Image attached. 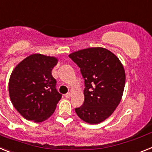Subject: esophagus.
<instances>
[{"mask_svg":"<svg viewBox=\"0 0 152 152\" xmlns=\"http://www.w3.org/2000/svg\"><path fill=\"white\" fill-rule=\"evenodd\" d=\"M70 96H71V93H69V92H68V93L65 94V97H66V98H67V99L69 98Z\"/></svg>","mask_w":152,"mask_h":152,"instance_id":"34e87169","label":"esophagus"}]
</instances>
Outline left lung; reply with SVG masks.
Segmentation results:
<instances>
[{
  "label": "left lung",
  "mask_w": 152,
  "mask_h": 152,
  "mask_svg": "<svg viewBox=\"0 0 152 152\" xmlns=\"http://www.w3.org/2000/svg\"><path fill=\"white\" fill-rule=\"evenodd\" d=\"M84 79V102L77 115L89 124L108 118L120 103L125 84L123 65L114 53L102 47L83 49L69 55Z\"/></svg>",
  "instance_id": "left-lung-1"
}]
</instances>
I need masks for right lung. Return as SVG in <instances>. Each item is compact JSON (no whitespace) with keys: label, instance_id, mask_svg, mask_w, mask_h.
<instances>
[{"label":"right lung","instance_id":"1","mask_svg":"<svg viewBox=\"0 0 152 152\" xmlns=\"http://www.w3.org/2000/svg\"><path fill=\"white\" fill-rule=\"evenodd\" d=\"M57 63L54 56L32 54L13 70L8 84L10 101L27 120L42 122L56 109L62 95L51 72Z\"/></svg>","mask_w":152,"mask_h":152}]
</instances>
